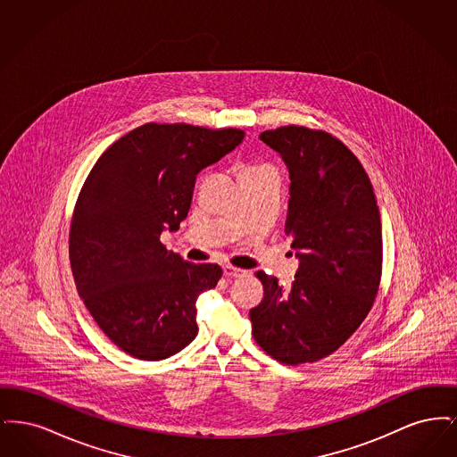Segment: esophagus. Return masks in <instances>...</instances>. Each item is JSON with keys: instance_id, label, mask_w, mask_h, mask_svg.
<instances>
[{"instance_id": "1", "label": "esophagus", "mask_w": 457, "mask_h": 457, "mask_svg": "<svg viewBox=\"0 0 457 457\" xmlns=\"http://www.w3.org/2000/svg\"><path fill=\"white\" fill-rule=\"evenodd\" d=\"M245 274H246V270L238 269V267H233V265H226V267H224V276H226V278L235 279V278H243Z\"/></svg>"}]
</instances>
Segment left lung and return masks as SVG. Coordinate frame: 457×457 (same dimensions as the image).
Returning a JSON list of instances; mask_svg holds the SVG:
<instances>
[{
  "label": "left lung",
  "mask_w": 457,
  "mask_h": 457,
  "mask_svg": "<svg viewBox=\"0 0 457 457\" xmlns=\"http://www.w3.org/2000/svg\"><path fill=\"white\" fill-rule=\"evenodd\" d=\"M291 187L284 231L300 267L291 289L259 270L252 336L284 365L315 363L367 319L382 278V224L369 174L334 135L298 125L263 131Z\"/></svg>",
  "instance_id": "8db88e82"
}]
</instances>
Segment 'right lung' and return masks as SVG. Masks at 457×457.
<instances>
[{"label": "right lung", "mask_w": 457, "mask_h": 457, "mask_svg": "<svg viewBox=\"0 0 457 457\" xmlns=\"http://www.w3.org/2000/svg\"><path fill=\"white\" fill-rule=\"evenodd\" d=\"M243 138L238 129L145 123L90 170L70 224L71 274L96 324L133 358L164 360L195 339L196 298L222 269L183 261L161 233L188 216L196 174Z\"/></svg>", "instance_id": "add662e5"}]
</instances>
